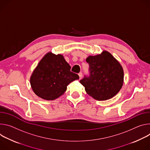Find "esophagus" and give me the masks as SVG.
I'll list each match as a JSON object with an SVG mask.
<instances>
[{
    "label": "esophagus",
    "mask_w": 150,
    "mask_h": 150,
    "mask_svg": "<svg viewBox=\"0 0 150 150\" xmlns=\"http://www.w3.org/2000/svg\"><path fill=\"white\" fill-rule=\"evenodd\" d=\"M79 77H80V79L82 77V73L81 72H80L79 73Z\"/></svg>",
    "instance_id": "esophagus-1"
}]
</instances>
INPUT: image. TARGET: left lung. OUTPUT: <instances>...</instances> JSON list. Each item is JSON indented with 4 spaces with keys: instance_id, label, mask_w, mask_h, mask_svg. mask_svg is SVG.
Returning <instances> with one entry per match:
<instances>
[{
    "instance_id": "left-lung-1",
    "label": "left lung",
    "mask_w": 150,
    "mask_h": 150,
    "mask_svg": "<svg viewBox=\"0 0 150 150\" xmlns=\"http://www.w3.org/2000/svg\"><path fill=\"white\" fill-rule=\"evenodd\" d=\"M89 76H85L80 83L88 94L99 101L112 98L120 90L123 83L122 67L107 51L101 54L89 56Z\"/></svg>"
}]
</instances>
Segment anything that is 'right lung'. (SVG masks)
Segmentation results:
<instances>
[{
  "label": "right lung",
  "mask_w": 150,
  "mask_h": 150,
  "mask_svg": "<svg viewBox=\"0 0 150 150\" xmlns=\"http://www.w3.org/2000/svg\"><path fill=\"white\" fill-rule=\"evenodd\" d=\"M71 67L62 55L46 54L33 71L30 84L40 98L54 100L64 93L71 82L79 79L78 74L70 71Z\"/></svg>",
  "instance_id": "right-lung-1"
}]
</instances>
